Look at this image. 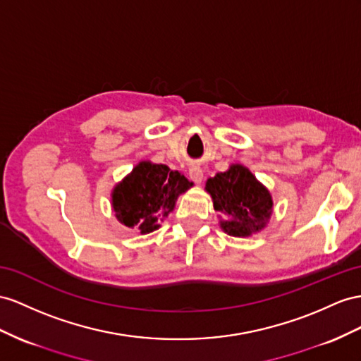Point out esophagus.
I'll use <instances>...</instances> for the list:
<instances>
[{
    "label": "esophagus",
    "instance_id": "1",
    "mask_svg": "<svg viewBox=\"0 0 361 361\" xmlns=\"http://www.w3.org/2000/svg\"><path fill=\"white\" fill-rule=\"evenodd\" d=\"M189 178L192 181H195L197 184H201L202 178H204V173H202L201 168H197V166H192V168L189 169Z\"/></svg>",
    "mask_w": 361,
    "mask_h": 361
}]
</instances>
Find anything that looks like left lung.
<instances>
[{
	"instance_id": "left-lung-1",
	"label": "left lung",
	"mask_w": 361,
	"mask_h": 361,
	"mask_svg": "<svg viewBox=\"0 0 361 361\" xmlns=\"http://www.w3.org/2000/svg\"><path fill=\"white\" fill-rule=\"evenodd\" d=\"M215 210L226 219L219 221L221 228L230 236L245 238L261 232L273 212L269 189L256 180L243 164H232L206 183Z\"/></svg>"
}]
</instances>
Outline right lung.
Here are the masks:
<instances>
[{"label": "right lung", "instance_id": "add662e5", "mask_svg": "<svg viewBox=\"0 0 361 361\" xmlns=\"http://www.w3.org/2000/svg\"><path fill=\"white\" fill-rule=\"evenodd\" d=\"M193 186L183 173L166 164L140 161L116 184L111 204L116 218L129 228L151 233L175 207L178 195Z\"/></svg>", "mask_w": 361, "mask_h": 361}]
</instances>
